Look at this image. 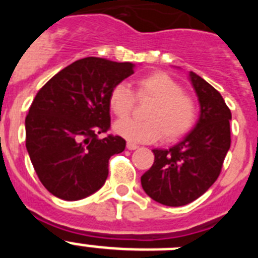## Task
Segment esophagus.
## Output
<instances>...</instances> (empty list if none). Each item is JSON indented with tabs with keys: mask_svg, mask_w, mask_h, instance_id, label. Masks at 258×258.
Listing matches in <instances>:
<instances>
[{
	"mask_svg": "<svg viewBox=\"0 0 258 258\" xmlns=\"http://www.w3.org/2000/svg\"><path fill=\"white\" fill-rule=\"evenodd\" d=\"M126 149H127V150H131V151H132V150H137V149H138V146H137L136 143L127 142V143H126Z\"/></svg>",
	"mask_w": 258,
	"mask_h": 258,
	"instance_id": "1",
	"label": "esophagus"
}]
</instances>
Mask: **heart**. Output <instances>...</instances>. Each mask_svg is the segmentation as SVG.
Returning <instances> with one entry per match:
<instances>
[{"label": "heart", "instance_id": "obj_1", "mask_svg": "<svg viewBox=\"0 0 258 258\" xmlns=\"http://www.w3.org/2000/svg\"><path fill=\"white\" fill-rule=\"evenodd\" d=\"M137 97L150 99L145 117L147 120L122 118L113 131L129 142L150 143L159 140L175 141L192 129L198 117L194 99L183 94L182 86L163 72L147 75L137 81ZM134 103V94L125 83L115 85L109 93L108 106L118 117L127 115Z\"/></svg>", "mask_w": 258, "mask_h": 258}]
</instances>
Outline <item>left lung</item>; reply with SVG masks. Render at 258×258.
I'll list each match as a JSON object with an SVG mask.
<instances>
[{
    "instance_id": "left-lung-1",
    "label": "left lung",
    "mask_w": 258,
    "mask_h": 258,
    "mask_svg": "<svg viewBox=\"0 0 258 258\" xmlns=\"http://www.w3.org/2000/svg\"><path fill=\"white\" fill-rule=\"evenodd\" d=\"M198 95L199 118L192 131L170 149H155V161L141 183L155 202L181 207L202 197L216 182L230 149L231 112L222 95L204 79L190 72Z\"/></svg>"
}]
</instances>
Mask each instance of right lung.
I'll use <instances>...</instances> for the list:
<instances>
[{
	"instance_id": "right-lung-1",
	"label": "right lung",
	"mask_w": 258,
	"mask_h": 258,
	"mask_svg": "<svg viewBox=\"0 0 258 258\" xmlns=\"http://www.w3.org/2000/svg\"><path fill=\"white\" fill-rule=\"evenodd\" d=\"M134 67L88 56L63 68L35 97L26 117V147L54 197L74 202L104 184L109 157L126 145L118 136L99 138L111 125L109 93Z\"/></svg>"
}]
</instances>
